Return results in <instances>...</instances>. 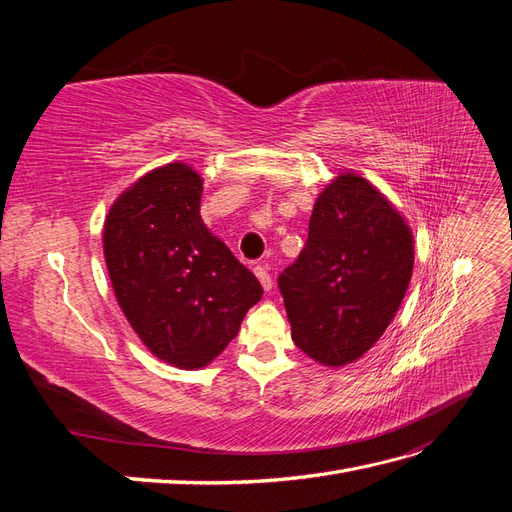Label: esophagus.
I'll return each mask as SVG.
<instances>
[{
  "mask_svg": "<svg viewBox=\"0 0 512 512\" xmlns=\"http://www.w3.org/2000/svg\"><path fill=\"white\" fill-rule=\"evenodd\" d=\"M254 273H256V277L260 280L262 288H265V290H271V288H273V280H271V273L267 271V267L258 265V267H254Z\"/></svg>",
  "mask_w": 512,
  "mask_h": 512,
  "instance_id": "esophagus-1",
  "label": "esophagus"
}]
</instances>
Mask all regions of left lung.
Returning <instances> with one entry per match:
<instances>
[{"mask_svg":"<svg viewBox=\"0 0 512 512\" xmlns=\"http://www.w3.org/2000/svg\"><path fill=\"white\" fill-rule=\"evenodd\" d=\"M412 267L404 218L367 179L339 175L316 200L299 258L277 277L292 342L322 365L354 363L395 318Z\"/></svg>","mask_w":512,"mask_h":512,"instance_id":"8db88e82","label":"left lung"}]
</instances>
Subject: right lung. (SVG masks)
Returning a JSON list of instances; mask_svg holds the SVG:
<instances>
[{"instance_id":"right-lung-1","label":"right lung","mask_w":512,"mask_h":512,"mask_svg":"<svg viewBox=\"0 0 512 512\" xmlns=\"http://www.w3.org/2000/svg\"><path fill=\"white\" fill-rule=\"evenodd\" d=\"M203 179L166 164L123 192L104 222V258L115 297L158 359L196 369L235 339L262 297L256 275L200 218Z\"/></svg>"}]
</instances>
